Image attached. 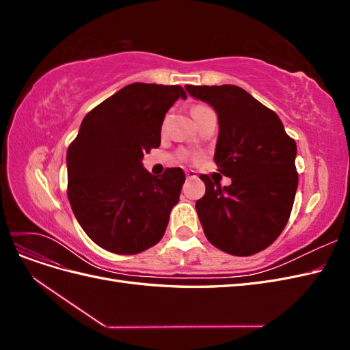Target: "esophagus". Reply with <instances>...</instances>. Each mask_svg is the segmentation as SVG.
<instances>
[{
	"mask_svg": "<svg viewBox=\"0 0 350 350\" xmlns=\"http://www.w3.org/2000/svg\"><path fill=\"white\" fill-rule=\"evenodd\" d=\"M185 175H187V179H194V178H197V175H196L194 171H185Z\"/></svg>",
	"mask_w": 350,
	"mask_h": 350,
	"instance_id": "obj_1",
	"label": "esophagus"
}]
</instances>
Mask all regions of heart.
Returning <instances> with one entry per match:
<instances>
[{"instance_id": "1", "label": "heart", "mask_w": 350, "mask_h": 350, "mask_svg": "<svg viewBox=\"0 0 350 350\" xmlns=\"http://www.w3.org/2000/svg\"><path fill=\"white\" fill-rule=\"evenodd\" d=\"M201 108H206V107H201V105H200V107H196L193 111H196V109H201Z\"/></svg>"}]
</instances>
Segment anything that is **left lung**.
<instances>
[{
    "mask_svg": "<svg viewBox=\"0 0 350 350\" xmlns=\"http://www.w3.org/2000/svg\"><path fill=\"white\" fill-rule=\"evenodd\" d=\"M217 113V171L229 187L200 175L206 194L196 208L210 243L232 256L267 248L288 224L298 188L296 143L276 112L234 86H185Z\"/></svg>",
    "mask_w": 350,
    "mask_h": 350,
    "instance_id": "obj_1",
    "label": "left lung"
}]
</instances>
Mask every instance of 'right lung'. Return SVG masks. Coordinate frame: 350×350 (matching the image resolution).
I'll return each mask as SVG.
<instances>
[{
	"label": "right lung",
	"instance_id": "1",
	"mask_svg": "<svg viewBox=\"0 0 350 350\" xmlns=\"http://www.w3.org/2000/svg\"><path fill=\"white\" fill-rule=\"evenodd\" d=\"M181 86L133 83L93 108L67 150V196L88 237L103 250L139 254L162 239L185 174L153 176L142 159L161 146L165 115Z\"/></svg>",
	"mask_w": 350,
	"mask_h": 350
}]
</instances>
